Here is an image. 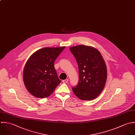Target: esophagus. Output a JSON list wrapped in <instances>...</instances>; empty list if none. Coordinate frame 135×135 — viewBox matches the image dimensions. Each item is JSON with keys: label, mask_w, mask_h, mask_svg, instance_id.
<instances>
[{"label": "esophagus", "mask_w": 135, "mask_h": 135, "mask_svg": "<svg viewBox=\"0 0 135 135\" xmlns=\"http://www.w3.org/2000/svg\"><path fill=\"white\" fill-rule=\"evenodd\" d=\"M68 80H68V79H65V80H62V82H63V83H67V82H68Z\"/></svg>", "instance_id": "obj_1"}]
</instances>
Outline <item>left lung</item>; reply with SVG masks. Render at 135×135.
Returning a JSON list of instances; mask_svg holds the SVG:
<instances>
[{"label":"left lung","mask_w":135,"mask_h":135,"mask_svg":"<svg viewBox=\"0 0 135 135\" xmlns=\"http://www.w3.org/2000/svg\"><path fill=\"white\" fill-rule=\"evenodd\" d=\"M69 49L77 60L79 75L78 84L72 90L82 100H93L100 95L105 85V62L100 52L94 47L80 45Z\"/></svg>","instance_id":"left-lung-1"}]
</instances>
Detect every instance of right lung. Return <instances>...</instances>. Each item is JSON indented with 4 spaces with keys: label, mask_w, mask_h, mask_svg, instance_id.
<instances>
[{
    "label": "right lung",
    "mask_w": 135,
    "mask_h": 135,
    "mask_svg": "<svg viewBox=\"0 0 135 135\" xmlns=\"http://www.w3.org/2000/svg\"><path fill=\"white\" fill-rule=\"evenodd\" d=\"M65 47H44L30 57L24 68L23 78L26 89L32 95L47 98L61 82L55 69L54 61Z\"/></svg>",
    "instance_id": "1"
}]
</instances>
